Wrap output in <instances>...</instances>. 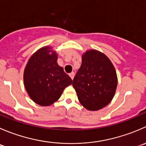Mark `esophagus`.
I'll list each match as a JSON object with an SVG mask.
<instances>
[{
    "mask_svg": "<svg viewBox=\"0 0 146 146\" xmlns=\"http://www.w3.org/2000/svg\"><path fill=\"white\" fill-rule=\"evenodd\" d=\"M69 76H70V78H71L72 80H73V78H74V76H75V73H73V72H72V73H70V74H69Z\"/></svg>",
    "mask_w": 146,
    "mask_h": 146,
    "instance_id": "esophagus-1",
    "label": "esophagus"
}]
</instances>
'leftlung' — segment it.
I'll return each mask as SVG.
<instances>
[{"label":"left lung","instance_id":"obj_1","mask_svg":"<svg viewBox=\"0 0 146 146\" xmlns=\"http://www.w3.org/2000/svg\"><path fill=\"white\" fill-rule=\"evenodd\" d=\"M73 86L80 104L90 111H98L114 98L117 87L116 70L105 54L94 49L87 51L82 56Z\"/></svg>","mask_w":146,"mask_h":146}]
</instances>
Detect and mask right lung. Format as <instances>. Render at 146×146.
<instances>
[{
  "mask_svg": "<svg viewBox=\"0 0 146 146\" xmlns=\"http://www.w3.org/2000/svg\"><path fill=\"white\" fill-rule=\"evenodd\" d=\"M57 59L56 52L51 46L42 47L30 57L25 68V88L31 99L41 106L54 104L72 83Z\"/></svg>",
  "mask_w": 146,
  "mask_h": 146,
  "instance_id": "obj_1",
  "label": "right lung"
}]
</instances>
